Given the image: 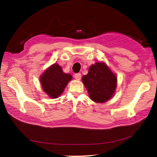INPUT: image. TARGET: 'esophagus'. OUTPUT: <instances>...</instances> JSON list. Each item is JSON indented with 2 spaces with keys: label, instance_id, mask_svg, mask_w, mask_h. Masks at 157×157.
Instances as JSON below:
<instances>
[{
  "label": "esophagus",
  "instance_id": "obj_1",
  "mask_svg": "<svg viewBox=\"0 0 157 157\" xmlns=\"http://www.w3.org/2000/svg\"><path fill=\"white\" fill-rule=\"evenodd\" d=\"M74 78L75 79H76V80H80V79L81 78V74H76L74 75Z\"/></svg>",
  "mask_w": 157,
  "mask_h": 157
}]
</instances>
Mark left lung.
<instances>
[{
    "label": "left lung",
    "instance_id": "left-lung-1",
    "mask_svg": "<svg viewBox=\"0 0 157 157\" xmlns=\"http://www.w3.org/2000/svg\"><path fill=\"white\" fill-rule=\"evenodd\" d=\"M89 98L96 103H105L114 95L117 86V76L103 61L90 66L89 72L82 77Z\"/></svg>",
    "mask_w": 157,
    "mask_h": 157
}]
</instances>
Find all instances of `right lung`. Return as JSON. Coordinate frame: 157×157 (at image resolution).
<instances>
[{
	"label": "right lung",
	"instance_id": "add662e5",
	"mask_svg": "<svg viewBox=\"0 0 157 157\" xmlns=\"http://www.w3.org/2000/svg\"><path fill=\"white\" fill-rule=\"evenodd\" d=\"M71 80V75L64 73L61 66L56 63L49 66L40 76L43 90L51 98H56L61 95Z\"/></svg>",
	"mask_w": 157,
	"mask_h": 157
}]
</instances>
